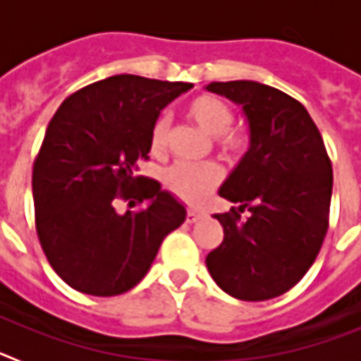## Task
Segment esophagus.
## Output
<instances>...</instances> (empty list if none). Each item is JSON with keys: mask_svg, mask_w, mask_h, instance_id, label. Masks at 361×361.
<instances>
[{"mask_svg": "<svg viewBox=\"0 0 361 361\" xmlns=\"http://www.w3.org/2000/svg\"><path fill=\"white\" fill-rule=\"evenodd\" d=\"M200 219V213L193 212V209H190L186 215V222H190V224H193V222H197V220Z\"/></svg>", "mask_w": 361, "mask_h": 361, "instance_id": "1", "label": "esophagus"}]
</instances>
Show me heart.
<instances>
[{
  "mask_svg": "<svg viewBox=\"0 0 361 361\" xmlns=\"http://www.w3.org/2000/svg\"><path fill=\"white\" fill-rule=\"evenodd\" d=\"M188 116L202 132L216 137L219 145L228 152H238L244 146V137L237 132H229L233 123V114L228 104L212 95H202L191 101L188 106ZM170 137V119L161 117L153 124L152 152L162 153L168 146ZM224 173L215 162L204 164H180L171 166L166 173V184L175 195L186 200L188 204H202L220 184Z\"/></svg>",
  "mask_w": 361,
  "mask_h": 361,
  "instance_id": "heart-1",
  "label": "heart"
}]
</instances>
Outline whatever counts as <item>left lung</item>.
Wrapping results in <instances>:
<instances>
[{
    "label": "left lung",
    "instance_id": "left-lung-1",
    "mask_svg": "<svg viewBox=\"0 0 361 361\" xmlns=\"http://www.w3.org/2000/svg\"><path fill=\"white\" fill-rule=\"evenodd\" d=\"M242 106L250 148L219 195L250 212L216 213L224 240L206 257L209 275L233 298L260 302L296 286L320 253L329 226L333 168L311 116L291 95L257 81L209 82Z\"/></svg>",
    "mask_w": 361,
    "mask_h": 361
}]
</instances>
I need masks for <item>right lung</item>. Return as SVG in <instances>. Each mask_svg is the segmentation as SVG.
<instances>
[{"mask_svg": "<svg viewBox=\"0 0 361 361\" xmlns=\"http://www.w3.org/2000/svg\"><path fill=\"white\" fill-rule=\"evenodd\" d=\"M191 82L132 73L92 82L63 101L32 171L36 229L50 266L70 288L114 296L145 279L186 208L157 180L137 177L161 110ZM119 200L142 204L116 212Z\"/></svg>", "mask_w": 361, "mask_h": 361, "instance_id": "right-lung-1", "label": "right lung"}]
</instances>
